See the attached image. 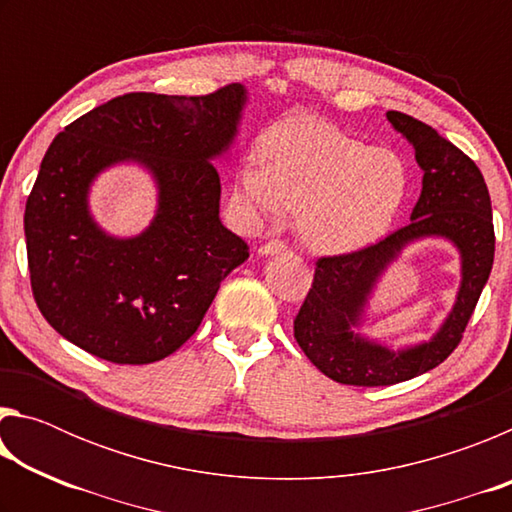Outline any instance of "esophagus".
I'll return each mask as SVG.
<instances>
[{"label": "esophagus", "mask_w": 512, "mask_h": 512, "mask_svg": "<svg viewBox=\"0 0 512 512\" xmlns=\"http://www.w3.org/2000/svg\"><path fill=\"white\" fill-rule=\"evenodd\" d=\"M284 250H287V246L282 244V241H268V244H264V246H259V250L257 253L262 255V257H268V255H277V253H284Z\"/></svg>", "instance_id": "obj_1"}]
</instances>
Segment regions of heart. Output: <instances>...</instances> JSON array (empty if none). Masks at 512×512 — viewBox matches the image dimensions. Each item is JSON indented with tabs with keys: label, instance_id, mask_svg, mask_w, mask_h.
<instances>
[{
	"label": "heart",
	"instance_id": "b5f03b06",
	"mask_svg": "<svg viewBox=\"0 0 512 512\" xmlns=\"http://www.w3.org/2000/svg\"><path fill=\"white\" fill-rule=\"evenodd\" d=\"M232 194L253 223L293 210L309 248L345 255L391 230L409 194V169L391 149L296 115L262 135L259 162L237 171Z\"/></svg>",
	"mask_w": 512,
	"mask_h": 512
}]
</instances>
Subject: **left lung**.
I'll use <instances>...</instances> for the list:
<instances>
[{
	"instance_id": "left-lung-1",
	"label": "left lung",
	"mask_w": 512,
	"mask_h": 512,
	"mask_svg": "<svg viewBox=\"0 0 512 512\" xmlns=\"http://www.w3.org/2000/svg\"><path fill=\"white\" fill-rule=\"evenodd\" d=\"M386 119L413 146L422 169L411 223L357 253L318 259L314 284L293 320L307 359L329 379L350 386H391L443 363L461 341L495 259L492 205L479 167L422 121L395 110ZM424 238H443L457 248V300L431 340L391 349L362 334L369 302L387 268Z\"/></svg>"
}]
</instances>
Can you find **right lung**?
<instances>
[{
    "mask_svg": "<svg viewBox=\"0 0 512 512\" xmlns=\"http://www.w3.org/2000/svg\"><path fill=\"white\" fill-rule=\"evenodd\" d=\"M248 90L205 97L131 92L72 121L42 158L24 210L31 289L47 323L112 363H153L192 336L221 282L248 259L221 223L214 162L237 140ZM135 163L159 201L133 238L93 219L89 192L103 170Z\"/></svg>",
    "mask_w": 512,
    "mask_h": 512,
    "instance_id": "right-lung-1",
    "label": "right lung"
}]
</instances>
